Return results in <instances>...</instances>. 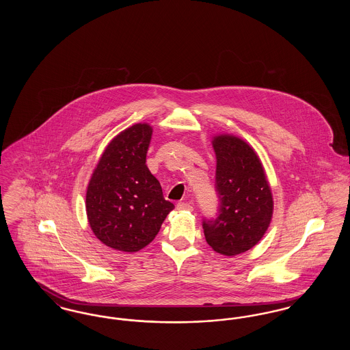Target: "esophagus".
<instances>
[{
	"mask_svg": "<svg viewBox=\"0 0 350 350\" xmlns=\"http://www.w3.org/2000/svg\"><path fill=\"white\" fill-rule=\"evenodd\" d=\"M177 210L180 211H191L193 210V206L187 202H178L177 203Z\"/></svg>",
	"mask_w": 350,
	"mask_h": 350,
	"instance_id": "obj_1",
	"label": "esophagus"
}]
</instances>
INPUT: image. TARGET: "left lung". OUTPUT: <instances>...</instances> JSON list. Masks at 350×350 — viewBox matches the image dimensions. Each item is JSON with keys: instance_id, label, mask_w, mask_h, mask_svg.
<instances>
[{"instance_id": "1", "label": "left lung", "mask_w": 350, "mask_h": 350, "mask_svg": "<svg viewBox=\"0 0 350 350\" xmlns=\"http://www.w3.org/2000/svg\"><path fill=\"white\" fill-rule=\"evenodd\" d=\"M217 153L215 217H203L207 244L226 256L256 245L267 232L273 198L262 165L250 146L239 137L221 135L213 142Z\"/></svg>"}]
</instances>
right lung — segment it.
<instances>
[{
    "instance_id": "obj_1",
    "label": "right lung",
    "mask_w": 350,
    "mask_h": 350,
    "mask_svg": "<svg viewBox=\"0 0 350 350\" xmlns=\"http://www.w3.org/2000/svg\"><path fill=\"white\" fill-rule=\"evenodd\" d=\"M152 129L135 124L103 152L86 191V213L94 234L122 252H137L154 239L174 208L146 165Z\"/></svg>"
}]
</instances>
